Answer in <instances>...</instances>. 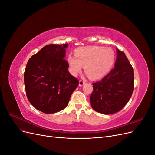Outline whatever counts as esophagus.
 <instances>
[{"mask_svg":"<svg viewBox=\"0 0 155 155\" xmlns=\"http://www.w3.org/2000/svg\"><path fill=\"white\" fill-rule=\"evenodd\" d=\"M85 81H83L82 80H79V87H82L83 85H85Z\"/></svg>","mask_w":155,"mask_h":155,"instance_id":"obj_1","label":"esophagus"}]
</instances>
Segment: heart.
Listing matches in <instances>:
<instances>
[{"mask_svg":"<svg viewBox=\"0 0 155 155\" xmlns=\"http://www.w3.org/2000/svg\"><path fill=\"white\" fill-rule=\"evenodd\" d=\"M75 55H69L67 61L69 70L74 76L84 70L91 79H100L109 71L114 64L115 54L109 47L87 46L75 50Z\"/></svg>","mask_w":155,"mask_h":155,"instance_id":"heart-1","label":"heart"}]
</instances>
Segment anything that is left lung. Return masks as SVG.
Instances as JSON below:
<instances>
[{
  "instance_id": "obj_1",
  "label": "left lung",
  "mask_w": 155,
  "mask_h": 155,
  "mask_svg": "<svg viewBox=\"0 0 155 155\" xmlns=\"http://www.w3.org/2000/svg\"><path fill=\"white\" fill-rule=\"evenodd\" d=\"M114 67L101 80L94 83L90 101L92 109L104 114L123 109L132 96L134 72L125 54L116 48Z\"/></svg>"
}]
</instances>
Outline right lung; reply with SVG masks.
I'll return each mask as SVG.
<instances>
[{
	"label": "right lung",
	"instance_id": "1",
	"mask_svg": "<svg viewBox=\"0 0 155 155\" xmlns=\"http://www.w3.org/2000/svg\"><path fill=\"white\" fill-rule=\"evenodd\" d=\"M68 44L48 45L28 61L25 85L28 100L36 109L52 114L66 108L78 85L64 59Z\"/></svg>",
	"mask_w": 155,
	"mask_h": 155
}]
</instances>
